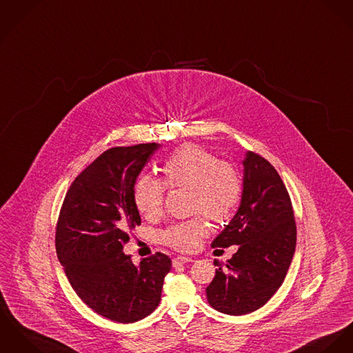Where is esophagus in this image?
<instances>
[{
	"label": "esophagus",
	"instance_id": "34e87169",
	"mask_svg": "<svg viewBox=\"0 0 353 353\" xmlns=\"http://www.w3.org/2000/svg\"><path fill=\"white\" fill-rule=\"evenodd\" d=\"M192 261H194L192 257L176 256L172 259V265H174V267H176V265H179V264H185V263H192Z\"/></svg>",
	"mask_w": 353,
	"mask_h": 353
}]
</instances>
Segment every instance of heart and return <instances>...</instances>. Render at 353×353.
I'll list each match as a JSON object with an SVG mask.
<instances>
[{
	"mask_svg": "<svg viewBox=\"0 0 353 353\" xmlns=\"http://www.w3.org/2000/svg\"><path fill=\"white\" fill-rule=\"evenodd\" d=\"M163 182L143 174L137 178L133 199L139 212L147 219L161 216L168 189H190L192 213H203L214 223L229 221L241 199L243 183L237 168L196 144H185L175 150L161 165ZM209 232L202 216L170 225L161 233L163 244L192 252Z\"/></svg>",
	"mask_w": 353,
	"mask_h": 353,
	"instance_id": "1",
	"label": "heart"
}]
</instances>
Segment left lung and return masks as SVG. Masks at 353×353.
Returning a JSON list of instances; mask_svg holds the SVG:
<instances>
[{
  "instance_id": "left-lung-1",
  "label": "left lung",
  "mask_w": 353,
  "mask_h": 353,
  "mask_svg": "<svg viewBox=\"0 0 353 353\" xmlns=\"http://www.w3.org/2000/svg\"><path fill=\"white\" fill-rule=\"evenodd\" d=\"M243 195L237 213L214 239L212 247L239 245L237 252L219 265L206 288L216 310L243 316L268 302L285 281L296 244V226L289 192L274 165L247 152Z\"/></svg>"
}]
</instances>
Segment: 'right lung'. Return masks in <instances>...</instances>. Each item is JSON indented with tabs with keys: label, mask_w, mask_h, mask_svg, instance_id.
<instances>
[{
	"label": "right lung",
	"mask_w": 353,
	"mask_h": 353,
	"mask_svg": "<svg viewBox=\"0 0 353 353\" xmlns=\"http://www.w3.org/2000/svg\"><path fill=\"white\" fill-rule=\"evenodd\" d=\"M157 143L114 147L71 183L59 213L55 247L78 296L108 320L130 323L161 302L170 257L161 252L134 265L123 252L129 230L141 224L133 189Z\"/></svg>",
	"instance_id": "obj_1"
}]
</instances>
